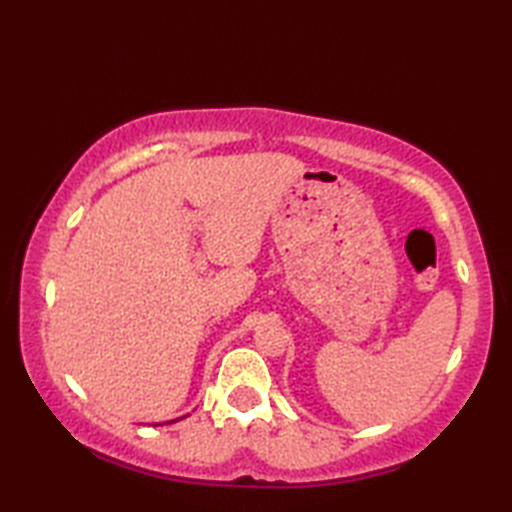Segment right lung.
<instances>
[{
  "instance_id": "1",
  "label": "right lung",
  "mask_w": 512,
  "mask_h": 512,
  "mask_svg": "<svg viewBox=\"0 0 512 512\" xmlns=\"http://www.w3.org/2000/svg\"><path fill=\"white\" fill-rule=\"evenodd\" d=\"M173 422H176V420H173Z\"/></svg>"
}]
</instances>
